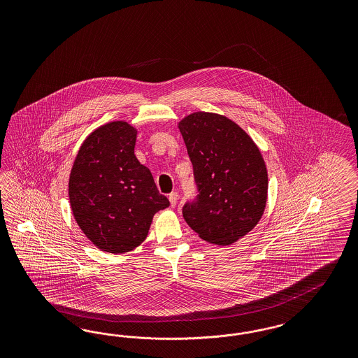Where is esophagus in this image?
<instances>
[{
    "label": "esophagus",
    "mask_w": 358,
    "mask_h": 358,
    "mask_svg": "<svg viewBox=\"0 0 358 358\" xmlns=\"http://www.w3.org/2000/svg\"><path fill=\"white\" fill-rule=\"evenodd\" d=\"M177 201H178V193L173 192L169 194V202H171V206L174 207L177 205Z\"/></svg>",
    "instance_id": "34e87169"
}]
</instances>
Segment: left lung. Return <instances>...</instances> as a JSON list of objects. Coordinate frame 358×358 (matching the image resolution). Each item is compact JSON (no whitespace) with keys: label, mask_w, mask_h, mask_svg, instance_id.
I'll return each mask as SVG.
<instances>
[{"label":"left lung","mask_w":358,"mask_h":358,"mask_svg":"<svg viewBox=\"0 0 358 358\" xmlns=\"http://www.w3.org/2000/svg\"><path fill=\"white\" fill-rule=\"evenodd\" d=\"M198 196L182 208L198 236L231 245L257 226L268 201V171L250 135L224 115L196 111L178 122Z\"/></svg>","instance_id":"obj_1"}]
</instances>
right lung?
I'll return each instance as SVG.
<instances>
[{
    "mask_svg": "<svg viewBox=\"0 0 358 358\" xmlns=\"http://www.w3.org/2000/svg\"><path fill=\"white\" fill-rule=\"evenodd\" d=\"M138 130L114 120L81 144L68 195L78 227L98 250L120 255L145 240L153 215L169 206L151 172L135 156Z\"/></svg>",
    "mask_w": 358,
    "mask_h": 358,
    "instance_id": "add662e5",
    "label": "right lung"
}]
</instances>
